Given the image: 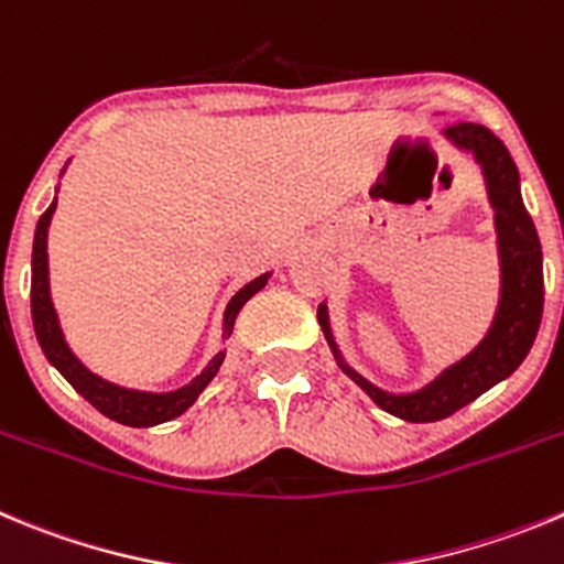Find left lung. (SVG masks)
<instances>
[{
    "instance_id": "left-lung-1",
    "label": "left lung",
    "mask_w": 564,
    "mask_h": 564,
    "mask_svg": "<svg viewBox=\"0 0 564 564\" xmlns=\"http://www.w3.org/2000/svg\"><path fill=\"white\" fill-rule=\"evenodd\" d=\"M442 137L458 151L473 153L481 164L489 204L495 209V231H498L500 260V299L495 310L492 327L473 352L464 355L453 366L436 375L427 386L408 394L377 389L364 375L346 364L329 327L327 304L318 307V324L324 329L329 349L338 360L340 371L360 386L391 416L405 422H438L469 405L492 386L518 369L529 355L542 318V248L534 220L525 212L520 195V173L506 144L489 128L475 122H453L442 128Z\"/></svg>"
}]
</instances>
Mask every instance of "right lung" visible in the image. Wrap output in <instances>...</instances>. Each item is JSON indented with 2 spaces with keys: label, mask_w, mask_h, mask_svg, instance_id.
I'll list each match as a JSON object with an SVG mask.
<instances>
[{
  "label": "right lung",
  "mask_w": 564,
  "mask_h": 564,
  "mask_svg": "<svg viewBox=\"0 0 564 564\" xmlns=\"http://www.w3.org/2000/svg\"><path fill=\"white\" fill-rule=\"evenodd\" d=\"M55 206H58V198L46 206V212L39 218V226H35L33 285H30V310H33L35 338H39L46 360H50V364L66 377V383H69L77 394L86 397V400H89L100 413H106L108 420L120 422V425H131V427H153V425H162V422L175 420V416H181V413L187 411V408L198 400L200 391L212 383V377L218 375L220 364H224L226 358V349L215 355V358L209 360V366H206L195 380H189L187 386H181V389L175 391L126 389V386L108 383V380H102L100 375L86 369V366L77 360V355L69 349V344H66L64 329H61V322H58V313H55L53 296H50L46 231H50V220H53ZM268 276H271V273H262V276L251 279L248 285H242L240 291L231 296L229 307H226L224 313V338H229L231 329H235V318L242 310V304L268 285Z\"/></svg>",
  "instance_id": "add662e5"
}]
</instances>
